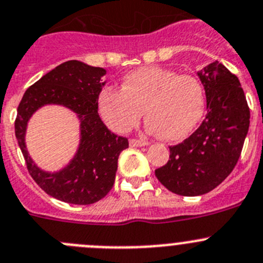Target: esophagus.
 <instances>
[{
	"instance_id": "obj_1",
	"label": "esophagus",
	"mask_w": 263,
	"mask_h": 263,
	"mask_svg": "<svg viewBox=\"0 0 263 263\" xmlns=\"http://www.w3.org/2000/svg\"><path fill=\"white\" fill-rule=\"evenodd\" d=\"M129 145L131 146H145L148 145V141L145 140H140V139H131L129 140Z\"/></svg>"
}]
</instances>
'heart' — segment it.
<instances>
[{
  "instance_id": "obj_1",
  "label": "heart",
  "mask_w": 263,
  "mask_h": 263,
  "mask_svg": "<svg viewBox=\"0 0 263 263\" xmlns=\"http://www.w3.org/2000/svg\"><path fill=\"white\" fill-rule=\"evenodd\" d=\"M98 109L107 126L117 132H128L137 126L144 109L149 131L178 141L190 136L202 119L205 87L192 73L141 67L124 76L122 89L104 88L98 96Z\"/></svg>"
}]
</instances>
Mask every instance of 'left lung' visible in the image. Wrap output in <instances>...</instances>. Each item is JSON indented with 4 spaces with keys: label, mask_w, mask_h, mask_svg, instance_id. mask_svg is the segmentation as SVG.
<instances>
[{
    "label": "left lung",
    "mask_w": 263,
    "mask_h": 263,
    "mask_svg": "<svg viewBox=\"0 0 263 263\" xmlns=\"http://www.w3.org/2000/svg\"><path fill=\"white\" fill-rule=\"evenodd\" d=\"M205 87L208 114L201 126L178 145L156 176L168 191L200 196L218 187L236 166L249 129L250 111L235 73L218 61L198 72Z\"/></svg>",
    "instance_id": "8db88e82"
}]
</instances>
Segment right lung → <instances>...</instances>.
Segmentation results:
<instances>
[{
    "label": "right lung",
    "mask_w": 263,
    "mask_h": 263,
    "mask_svg": "<svg viewBox=\"0 0 263 263\" xmlns=\"http://www.w3.org/2000/svg\"><path fill=\"white\" fill-rule=\"evenodd\" d=\"M106 71L79 61H67L49 71L28 88L18 106L15 136L26 159L27 170L39 187L51 197L75 205H90L104 198L114 185L120 152L128 139L112 134L98 115L101 78ZM48 103L63 104L78 114L82 128L80 151L63 171H40L28 156L24 143L26 122Z\"/></svg>",
    "instance_id": "1"
}]
</instances>
